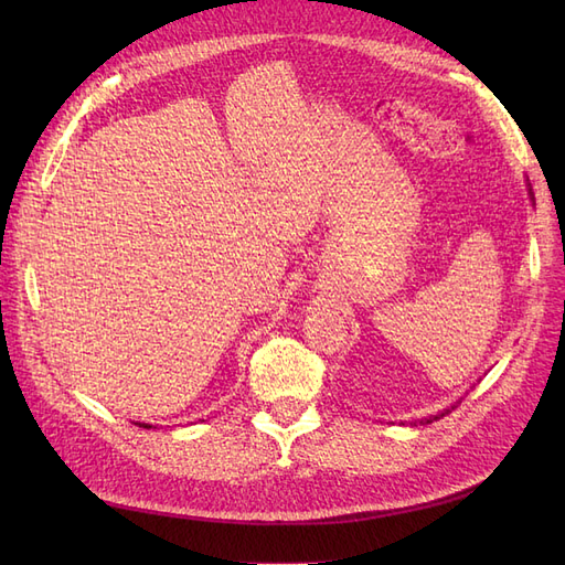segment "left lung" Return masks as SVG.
Here are the masks:
<instances>
[{
	"label": "left lung",
	"mask_w": 565,
	"mask_h": 565,
	"mask_svg": "<svg viewBox=\"0 0 565 565\" xmlns=\"http://www.w3.org/2000/svg\"><path fill=\"white\" fill-rule=\"evenodd\" d=\"M530 195H533V193H530ZM455 407H457V405H452V409H455ZM448 413H450V409H443V413H438V415H434V417H429V419H422L419 424H424V422H426V424H429V422H434V419H440V417H446Z\"/></svg>",
	"instance_id": "1"
}]
</instances>
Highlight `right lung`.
Listing matches in <instances>:
<instances>
[{
	"mask_svg": "<svg viewBox=\"0 0 565 565\" xmlns=\"http://www.w3.org/2000/svg\"><path fill=\"white\" fill-rule=\"evenodd\" d=\"M139 426H148V429H150V424H139Z\"/></svg>",
	"mask_w": 565,
	"mask_h": 565,
	"instance_id": "1",
	"label": "right lung"
}]
</instances>
